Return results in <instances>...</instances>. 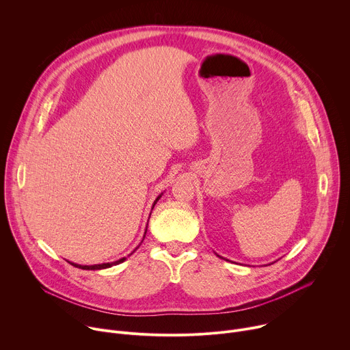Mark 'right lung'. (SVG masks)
<instances>
[{
  "mask_svg": "<svg viewBox=\"0 0 350 350\" xmlns=\"http://www.w3.org/2000/svg\"><path fill=\"white\" fill-rule=\"evenodd\" d=\"M159 198H161V195L157 198L155 204L159 201ZM155 204H154V206H155ZM145 232H146V231H145ZM124 260H126V258L119 259V260H116V262H113V263H103V265H95V266H80V265H75V263H70V265H72V266H75V267L83 269V270H99V269H107V267H111V266H113V265H119V263H122V262H124Z\"/></svg>",
  "mask_w": 350,
  "mask_h": 350,
  "instance_id": "obj_1",
  "label": "right lung"
}]
</instances>
